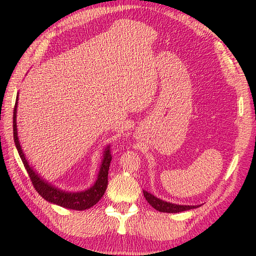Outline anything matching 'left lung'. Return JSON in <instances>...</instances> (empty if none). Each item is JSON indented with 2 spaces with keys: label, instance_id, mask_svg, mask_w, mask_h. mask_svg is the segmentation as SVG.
<instances>
[{
  "label": "left lung",
  "instance_id": "obj_1",
  "mask_svg": "<svg viewBox=\"0 0 256 256\" xmlns=\"http://www.w3.org/2000/svg\"><path fill=\"white\" fill-rule=\"evenodd\" d=\"M143 194L146 197V202L156 209L158 212H180L184 210H189V209L197 208L199 206H189V205H178V204H172L169 202H164L160 198H156L154 194H150L146 190H143Z\"/></svg>",
  "mask_w": 256,
  "mask_h": 256
}]
</instances>
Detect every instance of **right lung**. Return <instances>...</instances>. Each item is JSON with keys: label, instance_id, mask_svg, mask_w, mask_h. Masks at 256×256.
Segmentation results:
<instances>
[{"label": "right lung", "instance_id": "right-lung-1", "mask_svg": "<svg viewBox=\"0 0 256 256\" xmlns=\"http://www.w3.org/2000/svg\"><path fill=\"white\" fill-rule=\"evenodd\" d=\"M18 92L16 100L14 110H13V138H14V143L16 146V150L18 152L21 160L24 164L26 169L29 174L30 179L34 184V187L36 188V192L41 197L44 198L46 200L58 205L60 207L74 209V210H85L96 205L97 202L100 200V198L103 197L105 194V190L108 188V170L112 156L110 153V146L104 148V154L103 160L100 166V171L97 174V179L92 186L86 190L82 192H66L56 186L51 184L47 180L44 179L36 171L30 166L29 161L26 160V154L23 153V150L21 148L20 141H18V128H16V110H18Z\"/></svg>", "mask_w": 256, "mask_h": 256}]
</instances>
